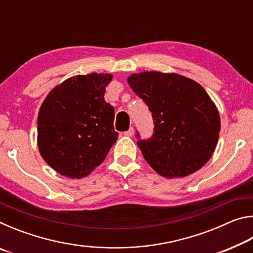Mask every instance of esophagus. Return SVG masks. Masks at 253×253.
I'll return each mask as SVG.
<instances>
[{"label":"esophagus","instance_id":"obj_1","mask_svg":"<svg viewBox=\"0 0 253 253\" xmlns=\"http://www.w3.org/2000/svg\"><path fill=\"white\" fill-rule=\"evenodd\" d=\"M134 134H135V130H134V128H132V127H130L129 129H128L127 131H125V136H128V137L134 136Z\"/></svg>","mask_w":253,"mask_h":253}]
</instances>
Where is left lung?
Here are the masks:
<instances>
[{"label":"left lung","instance_id":"left-lung-1","mask_svg":"<svg viewBox=\"0 0 253 253\" xmlns=\"http://www.w3.org/2000/svg\"><path fill=\"white\" fill-rule=\"evenodd\" d=\"M127 81L153 116V136L137 142L152 169L173 178L187 176L207 164L219 140L221 121L202 85L160 71L134 74Z\"/></svg>","mask_w":253,"mask_h":253}]
</instances>
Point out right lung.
Masks as SVG:
<instances>
[{"instance_id": "obj_1", "label": "right lung", "mask_w": 253, "mask_h": 253, "mask_svg": "<svg viewBox=\"0 0 253 253\" xmlns=\"http://www.w3.org/2000/svg\"><path fill=\"white\" fill-rule=\"evenodd\" d=\"M110 74L75 76L54 87L38 116V147L59 174L83 178L99 166L116 143L115 109L106 102Z\"/></svg>"}]
</instances>
